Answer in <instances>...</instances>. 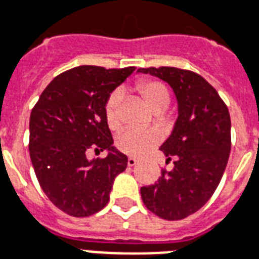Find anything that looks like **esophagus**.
Here are the masks:
<instances>
[{"label":"esophagus","mask_w":259,"mask_h":259,"mask_svg":"<svg viewBox=\"0 0 259 259\" xmlns=\"http://www.w3.org/2000/svg\"><path fill=\"white\" fill-rule=\"evenodd\" d=\"M139 163V160H137V159L136 158H129L127 159V164H129L130 167H132V166H136V164Z\"/></svg>","instance_id":"esophagus-1"}]
</instances>
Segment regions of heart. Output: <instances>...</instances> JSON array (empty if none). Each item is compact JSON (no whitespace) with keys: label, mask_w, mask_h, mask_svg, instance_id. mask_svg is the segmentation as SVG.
<instances>
[{"label":"heart","mask_w":259,"mask_h":259,"mask_svg":"<svg viewBox=\"0 0 259 259\" xmlns=\"http://www.w3.org/2000/svg\"><path fill=\"white\" fill-rule=\"evenodd\" d=\"M135 89L140 97L144 100L145 104L148 105L149 110L155 114H162L168 107L170 93L166 85L162 82L156 79H143L136 83ZM120 99H122V92L114 91L105 101V122L111 130H118L122 123L119 110ZM159 140L160 137L154 130L126 129L120 132L119 136L116 137V147L123 154L141 156L158 144Z\"/></svg>","instance_id":"1"}]
</instances>
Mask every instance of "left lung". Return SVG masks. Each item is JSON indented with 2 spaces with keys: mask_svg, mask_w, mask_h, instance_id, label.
Returning <instances> with one entry per match:
<instances>
[{
  "mask_svg": "<svg viewBox=\"0 0 259 259\" xmlns=\"http://www.w3.org/2000/svg\"><path fill=\"white\" fill-rule=\"evenodd\" d=\"M139 72L167 82L178 103V118L160 151L174 158L170 171L141 188L145 207L167 221L184 220L208 202L221 181L231 152V116L217 91L203 76L176 67Z\"/></svg>",
  "mask_w": 259,
  "mask_h": 259,
  "instance_id": "obj_1",
  "label": "left lung"
}]
</instances>
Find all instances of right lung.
<instances>
[{
    "label": "right lung",
    "mask_w": 259,
    "mask_h": 259,
    "mask_svg": "<svg viewBox=\"0 0 259 259\" xmlns=\"http://www.w3.org/2000/svg\"><path fill=\"white\" fill-rule=\"evenodd\" d=\"M135 67L71 68L45 88L30 115V158L45 192L57 208L72 217H89L110 200L115 177L127 156L115 148L105 122L108 96ZM89 149L105 158L88 159Z\"/></svg>",
    "instance_id": "add662e5"
}]
</instances>
